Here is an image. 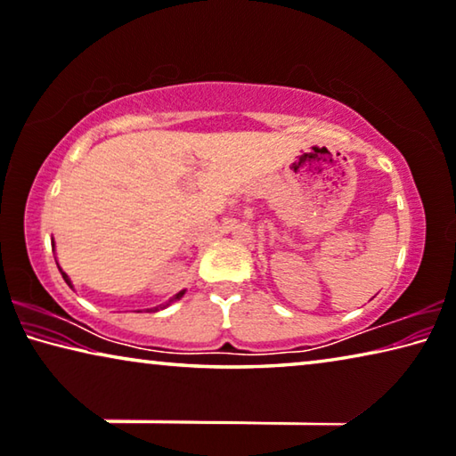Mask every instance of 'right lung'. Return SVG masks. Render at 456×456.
I'll return each instance as SVG.
<instances>
[{
    "label": "right lung",
    "mask_w": 456,
    "mask_h": 456,
    "mask_svg": "<svg viewBox=\"0 0 456 456\" xmlns=\"http://www.w3.org/2000/svg\"><path fill=\"white\" fill-rule=\"evenodd\" d=\"M53 247H54V240H53ZM59 271H61V275H62V279H65V283L69 285V287H71V289H73V283H71V279H69V275H67V273L65 271H62L61 267H59ZM185 296V289L183 291H179L177 293V296H173L169 301H165V304L163 305H157V307H151V310L149 312H159V310H165V307H169L171 304H173V301H177V299H181V297H183Z\"/></svg>",
    "instance_id": "right-lung-1"
}]
</instances>
